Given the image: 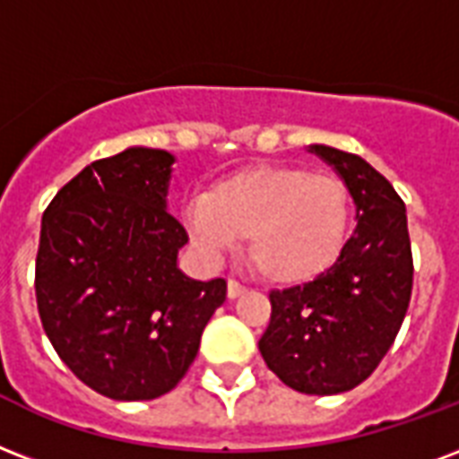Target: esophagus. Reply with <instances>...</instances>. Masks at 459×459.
Here are the masks:
<instances>
[{
	"label": "esophagus",
	"mask_w": 459,
	"mask_h": 459,
	"mask_svg": "<svg viewBox=\"0 0 459 459\" xmlns=\"http://www.w3.org/2000/svg\"><path fill=\"white\" fill-rule=\"evenodd\" d=\"M247 291L240 281H236V279H229V299H238V296H243V293Z\"/></svg>",
	"instance_id": "34e87169"
}]
</instances>
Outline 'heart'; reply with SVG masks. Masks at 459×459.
Listing matches in <instances>:
<instances>
[{
	"label": "heart",
	"mask_w": 459,
	"mask_h": 459,
	"mask_svg": "<svg viewBox=\"0 0 459 459\" xmlns=\"http://www.w3.org/2000/svg\"><path fill=\"white\" fill-rule=\"evenodd\" d=\"M183 223L204 255L247 238V260L276 284H303L339 260L351 230L342 178L299 166H257L223 178L183 206Z\"/></svg>",
	"instance_id": "obj_1"
}]
</instances>
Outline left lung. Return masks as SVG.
<instances>
[{"instance_id":"obj_1","label":"left lung","mask_w":459,"mask_h":459,"mask_svg":"<svg viewBox=\"0 0 459 459\" xmlns=\"http://www.w3.org/2000/svg\"><path fill=\"white\" fill-rule=\"evenodd\" d=\"M356 204V229L327 272L272 291L260 354L284 385L306 394L354 390L390 351L407 315L414 262L407 209L394 187L356 153L313 144Z\"/></svg>"}]
</instances>
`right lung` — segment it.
Instances as JSON below:
<instances>
[{"mask_svg":"<svg viewBox=\"0 0 459 459\" xmlns=\"http://www.w3.org/2000/svg\"><path fill=\"white\" fill-rule=\"evenodd\" d=\"M175 156L129 146L93 160L45 209L35 299L48 339L91 390L156 400L183 380L226 281L178 267L187 243L166 209Z\"/></svg>","mask_w":459,"mask_h":459,"instance_id":"right-lung-1","label":"right lung"}]
</instances>
